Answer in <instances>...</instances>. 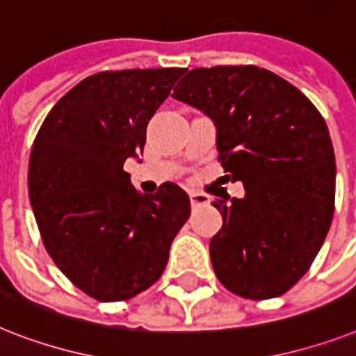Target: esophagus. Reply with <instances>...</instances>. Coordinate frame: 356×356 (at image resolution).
<instances>
[{"mask_svg":"<svg viewBox=\"0 0 356 356\" xmlns=\"http://www.w3.org/2000/svg\"><path fill=\"white\" fill-rule=\"evenodd\" d=\"M190 203L192 207H201V204H207L208 203V195L201 192H190Z\"/></svg>","mask_w":356,"mask_h":356,"instance_id":"esophagus-1","label":"esophagus"}]
</instances>
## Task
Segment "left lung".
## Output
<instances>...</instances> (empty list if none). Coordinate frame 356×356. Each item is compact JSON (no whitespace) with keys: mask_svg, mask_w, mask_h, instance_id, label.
<instances>
[{"mask_svg":"<svg viewBox=\"0 0 356 356\" xmlns=\"http://www.w3.org/2000/svg\"><path fill=\"white\" fill-rule=\"evenodd\" d=\"M175 100L212 118L221 166L245 197L216 199L213 273L248 300L282 296L307 273L334 212V152L320 111L293 83L256 65L188 71Z\"/></svg>","mask_w":356,"mask_h":356,"instance_id":"8db88e82","label":"left lung"}]
</instances>
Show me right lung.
I'll list each match as a JSON object with an SVG mask.
<instances>
[{
  "label": "right lung",
  "instance_id": "obj_1",
  "mask_svg": "<svg viewBox=\"0 0 356 356\" xmlns=\"http://www.w3.org/2000/svg\"><path fill=\"white\" fill-rule=\"evenodd\" d=\"M181 67L83 78L43 120L29 161V197L43 245L74 287L120 302L157 282L188 216L177 184L140 193L124 172Z\"/></svg>",
  "mask_w": 356,
  "mask_h": 356
}]
</instances>
